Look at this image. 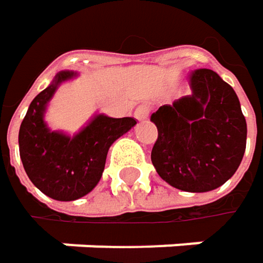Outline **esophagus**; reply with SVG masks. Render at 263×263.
<instances>
[{
    "mask_svg": "<svg viewBox=\"0 0 263 263\" xmlns=\"http://www.w3.org/2000/svg\"><path fill=\"white\" fill-rule=\"evenodd\" d=\"M149 106H146V104H141V106H138V109L135 110V118L136 120H146L148 118V115H149Z\"/></svg>",
    "mask_w": 263,
    "mask_h": 263,
    "instance_id": "34e87169",
    "label": "esophagus"
}]
</instances>
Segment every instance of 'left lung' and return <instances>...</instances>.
Here are the masks:
<instances>
[{
    "mask_svg": "<svg viewBox=\"0 0 263 263\" xmlns=\"http://www.w3.org/2000/svg\"><path fill=\"white\" fill-rule=\"evenodd\" d=\"M192 94L151 115L159 136L151 161L172 187L203 193L236 172L247 141V122L234 88L216 71L192 70Z\"/></svg>",
    "mask_w": 263,
    "mask_h": 263,
    "instance_id": "8db88e82",
    "label": "left lung"
}]
</instances>
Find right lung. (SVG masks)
<instances>
[{
    "mask_svg": "<svg viewBox=\"0 0 263 263\" xmlns=\"http://www.w3.org/2000/svg\"><path fill=\"white\" fill-rule=\"evenodd\" d=\"M73 76V71H60L31 102L19 130V154L28 178L55 200H74L89 193L102 178L109 146L136 124L130 117L99 115L74 138L50 132L43 121L47 102L57 86Z\"/></svg>",
    "mask_w": 263,
    "mask_h": 263,
    "instance_id": "obj_1",
    "label": "right lung"
}]
</instances>
